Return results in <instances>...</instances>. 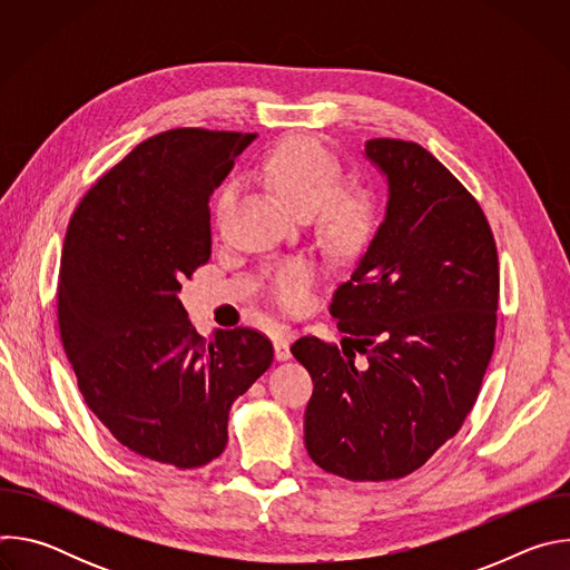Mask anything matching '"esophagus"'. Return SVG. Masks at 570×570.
I'll list each match as a JSON object with an SVG mask.
<instances>
[{
    "mask_svg": "<svg viewBox=\"0 0 570 570\" xmlns=\"http://www.w3.org/2000/svg\"><path fill=\"white\" fill-rule=\"evenodd\" d=\"M293 334L288 330L275 334V356L277 361H288L291 358V343H293Z\"/></svg>",
    "mask_w": 570,
    "mask_h": 570,
    "instance_id": "34e87169",
    "label": "esophagus"
}]
</instances>
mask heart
<instances>
[{"label": "heart", "instance_id": "heart-1", "mask_svg": "<svg viewBox=\"0 0 570 570\" xmlns=\"http://www.w3.org/2000/svg\"><path fill=\"white\" fill-rule=\"evenodd\" d=\"M259 171L295 212L311 214L320 207L322 225L345 246L361 243L376 220L374 194L358 185L336 187L341 180L338 159L315 141H284L262 161ZM234 198L236 189L227 185L218 196V220L227 216ZM311 279L313 268L306 262H284L273 275V295L282 306H302Z\"/></svg>", "mask_w": 570, "mask_h": 570}]
</instances>
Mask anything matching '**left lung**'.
<instances>
[{"label":"left lung","instance_id":"obj_1","mask_svg":"<svg viewBox=\"0 0 570 570\" xmlns=\"http://www.w3.org/2000/svg\"><path fill=\"white\" fill-rule=\"evenodd\" d=\"M365 157L387 178V205L330 306L343 352L315 336L291 352L313 379L311 460L379 482L420 469L471 413L494 352L501 279L490 223L440 159L403 139H370Z\"/></svg>","mask_w":570,"mask_h":570}]
</instances>
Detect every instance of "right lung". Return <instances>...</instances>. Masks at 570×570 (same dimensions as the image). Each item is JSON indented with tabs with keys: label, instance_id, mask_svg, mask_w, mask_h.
Wrapping results in <instances>:
<instances>
[{
	"label": "right lung",
	"instance_id": "add662e5",
	"mask_svg": "<svg viewBox=\"0 0 570 570\" xmlns=\"http://www.w3.org/2000/svg\"><path fill=\"white\" fill-rule=\"evenodd\" d=\"M255 137H148L78 203L62 243L58 327L80 394L121 446L178 469L223 453L234 399L273 363L248 327L205 341L178 297L212 257L209 196Z\"/></svg>",
	"mask_w": 570,
	"mask_h": 570
}]
</instances>
